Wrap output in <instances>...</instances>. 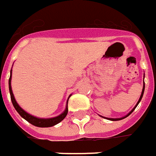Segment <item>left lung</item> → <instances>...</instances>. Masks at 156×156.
I'll use <instances>...</instances> for the list:
<instances>
[{
	"label": "left lung",
	"mask_w": 156,
	"mask_h": 156,
	"mask_svg": "<svg viewBox=\"0 0 156 156\" xmlns=\"http://www.w3.org/2000/svg\"><path fill=\"white\" fill-rule=\"evenodd\" d=\"M144 87H143V91H142L141 96H140V98H139V100H138V102H137V105H136V106H135V108L137 107V105L139 104V102L141 101L142 98H143V95H144ZM135 108H134V109H133V110H132V111H131V112H130L129 114H128V115H126L125 117H123V118H118V119H112V118H106V119H108V120H110V121H120V120H122V119H124V118H126V117L128 116L129 115H131V113H132V112H133V111L134 109H135Z\"/></svg>",
	"instance_id": "8db88e82"
}]
</instances>
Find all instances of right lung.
<instances>
[{
  "mask_svg": "<svg viewBox=\"0 0 156 156\" xmlns=\"http://www.w3.org/2000/svg\"><path fill=\"white\" fill-rule=\"evenodd\" d=\"M11 79H12V69H11V76L10 78H9V92H10L11 95V100H12V103L14 106L15 109L18 111V113L23 119H25L28 122H30V124L35 126H39V127H50V126H52L59 123L60 121H63L65 118V116L67 115L68 106L66 107V109L64 110V112L63 114H61L58 116L54 117V118H50V119H40V118H36V117L33 116V115H31L30 114L25 112L21 107H19V105L17 104V102L15 100L13 93H12V87H11Z\"/></svg>",
  "mask_w": 156,
  "mask_h": 156,
  "instance_id": "obj_1",
  "label": "right lung"
}]
</instances>
